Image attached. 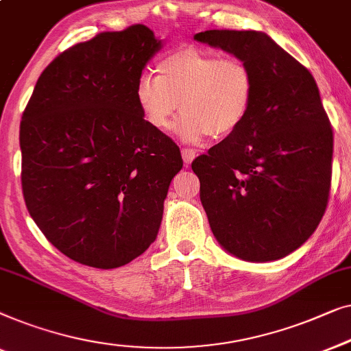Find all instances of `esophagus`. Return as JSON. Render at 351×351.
Wrapping results in <instances>:
<instances>
[{
	"mask_svg": "<svg viewBox=\"0 0 351 351\" xmlns=\"http://www.w3.org/2000/svg\"><path fill=\"white\" fill-rule=\"evenodd\" d=\"M181 156H182V160H184L186 165H189L192 160L195 159V151L194 149H182L181 151Z\"/></svg>",
	"mask_w": 351,
	"mask_h": 351,
	"instance_id": "1",
	"label": "esophagus"
}]
</instances>
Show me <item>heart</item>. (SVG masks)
<instances>
[{"label": "heart", "instance_id": "b5f03b06", "mask_svg": "<svg viewBox=\"0 0 351 351\" xmlns=\"http://www.w3.org/2000/svg\"><path fill=\"white\" fill-rule=\"evenodd\" d=\"M156 73L138 79L135 98L143 119L157 132H169L178 111V132L186 141L226 138L248 117L254 75L239 57L182 46L162 57Z\"/></svg>", "mask_w": 351, "mask_h": 351}]
</instances>
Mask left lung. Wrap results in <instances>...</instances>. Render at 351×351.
Returning <instances> with one entry per match:
<instances>
[{
  "label": "left lung",
  "mask_w": 351,
  "mask_h": 351,
  "mask_svg": "<svg viewBox=\"0 0 351 351\" xmlns=\"http://www.w3.org/2000/svg\"><path fill=\"white\" fill-rule=\"evenodd\" d=\"M195 39L254 75L243 124L192 162L210 227L237 258L281 259L310 239L328 206L334 136L318 86L263 32L208 29Z\"/></svg>",
  "instance_id": "1"
}]
</instances>
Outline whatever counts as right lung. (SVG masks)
<instances>
[{"label":"right lung","mask_w":351,"mask_h":351,"mask_svg":"<svg viewBox=\"0 0 351 351\" xmlns=\"http://www.w3.org/2000/svg\"><path fill=\"white\" fill-rule=\"evenodd\" d=\"M162 47L145 25L66 49L34 86L21 122L28 213L79 264L116 269L156 240L180 147L143 119L135 90Z\"/></svg>","instance_id":"1"}]
</instances>
